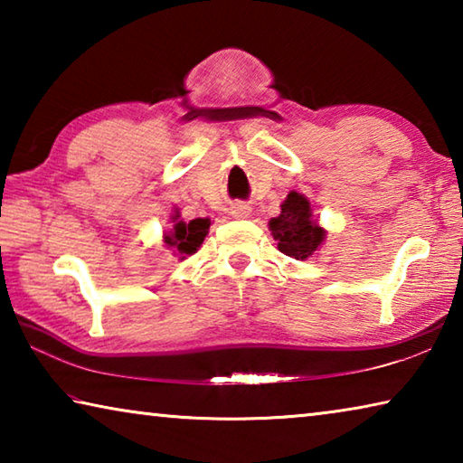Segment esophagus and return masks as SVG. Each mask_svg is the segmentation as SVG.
I'll use <instances>...</instances> for the list:
<instances>
[{"label":"esophagus","mask_w":463,"mask_h":463,"mask_svg":"<svg viewBox=\"0 0 463 463\" xmlns=\"http://www.w3.org/2000/svg\"><path fill=\"white\" fill-rule=\"evenodd\" d=\"M229 214H231L232 218H247V216L250 214L249 203H245V202H234V203H231Z\"/></svg>","instance_id":"1"}]
</instances>
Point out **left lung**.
I'll use <instances>...</instances> for the list:
<instances>
[{"label": "left lung", "instance_id": "8db88e82", "mask_svg": "<svg viewBox=\"0 0 463 463\" xmlns=\"http://www.w3.org/2000/svg\"><path fill=\"white\" fill-rule=\"evenodd\" d=\"M279 208V214L268 222L271 237L278 241V249L294 260H308L326 239V231L312 214L310 200L292 190Z\"/></svg>", "mask_w": 463, "mask_h": 463}]
</instances>
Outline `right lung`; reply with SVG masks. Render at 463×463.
Segmentation results:
<instances>
[{"label": "right lung", "instance_id": "right-lung-1", "mask_svg": "<svg viewBox=\"0 0 463 463\" xmlns=\"http://www.w3.org/2000/svg\"><path fill=\"white\" fill-rule=\"evenodd\" d=\"M210 229V218H194L185 222L179 218V210L171 214V229L163 232V242L169 250H174L179 260H185L187 255H194L202 247Z\"/></svg>", "mask_w": 463, "mask_h": 463}]
</instances>
